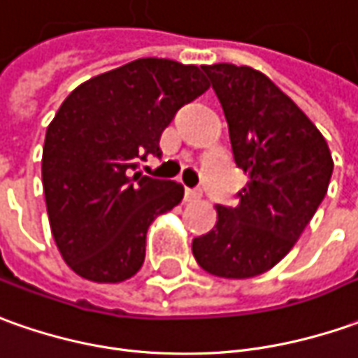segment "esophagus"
I'll return each mask as SVG.
<instances>
[{"label": "esophagus", "instance_id": "1", "mask_svg": "<svg viewBox=\"0 0 358 358\" xmlns=\"http://www.w3.org/2000/svg\"><path fill=\"white\" fill-rule=\"evenodd\" d=\"M196 199H201V191H196V189H185V201H196Z\"/></svg>", "mask_w": 358, "mask_h": 358}]
</instances>
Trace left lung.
Returning <instances> with one entry per match:
<instances>
[{
  "label": "left lung",
  "mask_w": 358,
  "mask_h": 358,
  "mask_svg": "<svg viewBox=\"0 0 358 358\" xmlns=\"http://www.w3.org/2000/svg\"><path fill=\"white\" fill-rule=\"evenodd\" d=\"M201 69L248 183L236 207L218 205L217 224L193 241V256L218 278H254L294 248L327 193L333 157L315 124L266 74L229 62Z\"/></svg>",
  "instance_id": "1"
}]
</instances>
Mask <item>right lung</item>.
<instances>
[{"mask_svg":"<svg viewBox=\"0 0 358 358\" xmlns=\"http://www.w3.org/2000/svg\"><path fill=\"white\" fill-rule=\"evenodd\" d=\"M195 64L138 59L76 86L47 128L43 191L50 232L74 274L117 284L138 274L145 234L183 185L134 173L175 112L207 92Z\"/></svg>","mask_w":358,"mask_h":358,"instance_id":"1","label":"right lung"}]
</instances>
